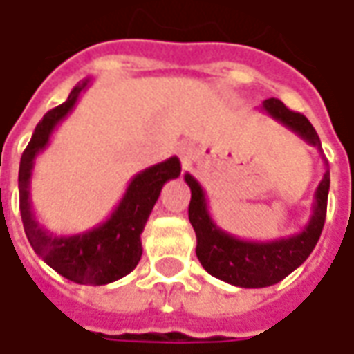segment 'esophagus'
<instances>
[{"label":"esophagus","mask_w":354,"mask_h":354,"mask_svg":"<svg viewBox=\"0 0 354 354\" xmlns=\"http://www.w3.org/2000/svg\"><path fill=\"white\" fill-rule=\"evenodd\" d=\"M177 156L181 157L183 165H189V163L193 161V157H195V147H193V143H189V142L179 143V145H177Z\"/></svg>","instance_id":"1"}]
</instances>
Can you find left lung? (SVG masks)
I'll return each mask as SVG.
<instances>
[{
  "label": "left lung",
  "mask_w": 354,
  "mask_h": 354,
  "mask_svg": "<svg viewBox=\"0 0 354 354\" xmlns=\"http://www.w3.org/2000/svg\"><path fill=\"white\" fill-rule=\"evenodd\" d=\"M262 110L321 151L319 136L304 114L292 112L278 98L264 100ZM185 183L191 189L189 221L197 234V258L203 268L214 278L238 288H268L290 276L295 268L306 262L307 256L315 248L325 225L331 177L329 169H325L315 191L313 212L306 228L297 234L270 242L242 240L218 228L209 212L201 183L191 173H185Z\"/></svg>",
  "instance_id": "1"
}]
</instances>
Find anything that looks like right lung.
<instances>
[{
    "mask_svg": "<svg viewBox=\"0 0 354 354\" xmlns=\"http://www.w3.org/2000/svg\"><path fill=\"white\" fill-rule=\"evenodd\" d=\"M88 84L90 78L78 82L71 90L66 102L48 110L37 124L33 138L21 156L19 211L29 244L55 272L76 283L104 286L128 276L138 266L143 252V226L151 214L163 185L181 175V163L177 157H169L140 171L129 181L122 201L102 225L71 236H57L45 230L35 218L29 197L35 157L47 147L55 128L73 112L80 94L88 88Z\"/></svg>",
    "mask_w": 354,
    "mask_h": 354,
    "instance_id": "add662e5",
    "label": "right lung"
}]
</instances>
